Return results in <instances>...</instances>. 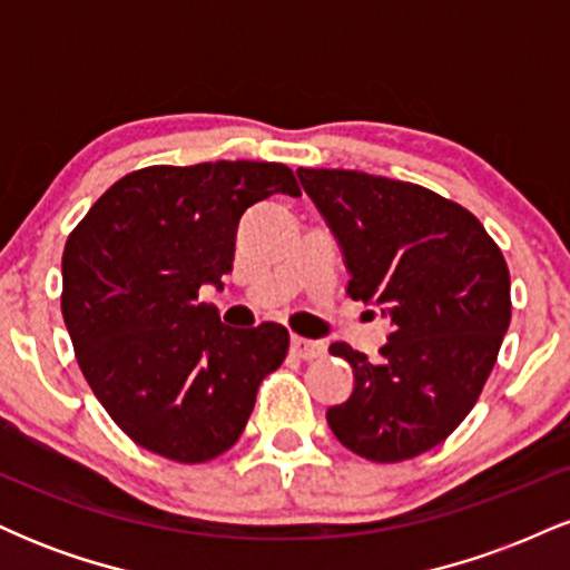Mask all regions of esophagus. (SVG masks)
I'll list each match as a JSON object with an SVG mask.
<instances>
[{
	"label": "esophagus",
	"mask_w": 570,
	"mask_h": 570,
	"mask_svg": "<svg viewBox=\"0 0 570 570\" xmlns=\"http://www.w3.org/2000/svg\"><path fill=\"white\" fill-rule=\"evenodd\" d=\"M324 351H326V345L318 343V340H307V337H297V335L292 337V353H294V356L318 358V356H324Z\"/></svg>",
	"instance_id": "1"
}]
</instances>
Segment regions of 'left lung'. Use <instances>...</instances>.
<instances>
[{
    "label": "left lung",
    "mask_w": 570,
    "mask_h": 570,
    "mask_svg": "<svg viewBox=\"0 0 570 570\" xmlns=\"http://www.w3.org/2000/svg\"><path fill=\"white\" fill-rule=\"evenodd\" d=\"M335 233L348 294L381 305L389 343L370 362L348 343V402L326 410L345 448L377 463L415 458L472 412L512 318L509 267L482 222L421 185L343 168H299Z\"/></svg>",
    "instance_id": "obj_1"
}]
</instances>
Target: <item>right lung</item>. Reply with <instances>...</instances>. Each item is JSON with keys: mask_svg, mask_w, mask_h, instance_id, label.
Wrapping results in <instances>:
<instances>
[{"mask_svg": "<svg viewBox=\"0 0 570 570\" xmlns=\"http://www.w3.org/2000/svg\"><path fill=\"white\" fill-rule=\"evenodd\" d=\"M276 193L299 195L284 163L149 166L117 179L67 238L61 313L77 364L141 448L179 463L222 455L286 358V326L233 330L195 303L233 271L246 208Z\"/></svg>", "mask_w": 570, "mask_h": 570, "instance_id": "1", "label": "right lung"}]
</instances>
